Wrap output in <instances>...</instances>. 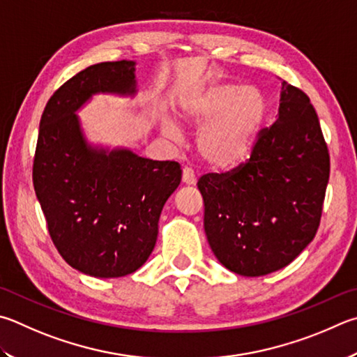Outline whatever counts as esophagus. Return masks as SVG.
<instances>
[{
  "label": "esophagus",
  "mask_w": 357,
  "mask_h": 357,
  "mask_svg": "<svg viewBox=\"0 0 357 357\" xmlns=\"http://www.w3.org/2000/svg\"><path fill=\"white\" fill-rule=\"evenodd\" d=\"M183 183H184L185 185L197 184V176H195V173H193L192 168L185 167L184 170H183Z\"/></svg>",
  "instance_id": "34e87169"
}]
</instances>
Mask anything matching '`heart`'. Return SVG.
Returning a JSON list of instances; mask_svg holds the SVG:
<instances>
[{
	"label": "heart",
	"mask_w": 357,
	"mask_h": 357,
	"mask_svg": "<svg viewBox=\"0 0 357 357\" xmlns=\"http://www.w3.org/2000/svg\"><path fill=\"white\" fill-rule=\"evenodd\" d=\"M267 105L256 89L234 84H215L192 96L183 106V119L201 128L197 150L204 164L215 170H232L250 158L264 125ZM164 129L178 137L174 121L165 120Z\"/></svg>",
	"instance_id": "1"
}]
</instances>
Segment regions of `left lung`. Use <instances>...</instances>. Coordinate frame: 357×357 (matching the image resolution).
Here are the masks:
<instances>
[{
	"instance_id": "1",
	"label": "left lung",
	"mask_w": 357,
	"mask_h": 357,
	"mask_svg": "<svg viewBox=\"0 0 357 357\" xmlns=\"http://www.w3.org/2000/svg\"><path fill=\"white\" fill-rule=\"evenodd\" d=\"M328 179L315 109L303 90L282 81L278 119L261 129L250 159L198 181L204 232L220 264L242 276L289 265L317 234Z\"/></svg>"
}]
</instances>
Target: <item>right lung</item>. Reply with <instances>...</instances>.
<instances>
[{"label": "right lung", "instance_id": "add662e5", "mask_svg": "<svg viewBox=\"0 0 357 357\" xmlns=\"http://www.w3.org/2000/svg\"><path fill=\"white\" fill-rule=\"evenodd\" d=\"M135 62H101L79 71L45 106L32 183L59 255L95 278L134 273L158 241L159 217L181 183L174 160L126 148L90 145L76 112L98 93H137Z\"/></svg>", "mask_w": 357, "mask_h": 357}]
</instances>
